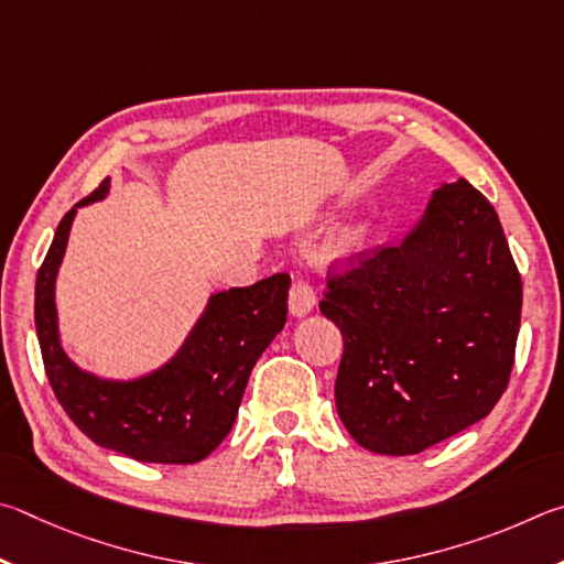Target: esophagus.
Instances as JSON below:
<instances>
[{
  "mask_svg": "<svg viewBox=\"0 0 564 564\" xmlns=\"http://www.w3.org/2000/svg\"><path fill=\"white\" fill-rule=\"evenodd\" d=\"M317 307V297H314V290L304 280H297L290 290V314L292 317H307V314Z\"/></svg>",
  "mask_w": 564,
  "mask_h": 564,
  "instance_id": "1",
  "label": "esophagus"
}]
</instances>
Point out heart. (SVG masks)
<instances>
[{"instance_id": "1", "label": "heart", "mask_w": 564, "mask_h": 564, "mask_svg": "<svg viewBox=\"0 0 564 564\" xmlns=\"http://www.w3.org/2000/svg\"><path fill=\"white\" fill-rule=\"evenodd\" d=\"M371 237V223L367 217H351V220L341 223L337 230L329 235L327 245H324V254L329 260H344L354 252H359Z\"/></svg>"}]
</instances>
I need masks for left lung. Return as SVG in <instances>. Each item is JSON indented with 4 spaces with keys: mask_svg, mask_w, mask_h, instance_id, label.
Masks as SVG:
<instances>
[{
    "mask_svg": "<svg viewBox=\"0 0 564 564\" xmlns=\"http://www.w3.org/2000/svg\"><path fill=\"white\" fill-rule=\"evenodd\" d=\"M344 337L339 419L361 448L413 456L486 419L508 387L522 282L498 213L443 183L401 237L319 302Z\"/></svg>",
    "mask_w": 564,
    "mask_h": 564,
    "instance_id": "obj_1",
    "label": "left lung"
}]
</instances>
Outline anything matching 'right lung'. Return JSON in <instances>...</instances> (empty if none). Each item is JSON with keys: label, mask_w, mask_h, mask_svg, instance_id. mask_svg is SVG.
<instances>
[{"label": "right lung", "mask_w": 564, "mask_h": 564, "mask_svg": "<svg viewBox=\"0 0 564 564\" xmlns=\"http://www.w3.org/2000/svg\"><path fill=\"white\" fill-rule=\"evenodd\" d=\"M108 193L111 181H104L64 215L36 274L34 322L46 377L68 419L96 446L141 463L187 466L230 433L252 367L288 322L290 274L213 292L173 357L141 377L113 379L78 367L58 332L56 276L78 207Z\"/></svg>", "instance_id": "obj_1"}]
</instances>
